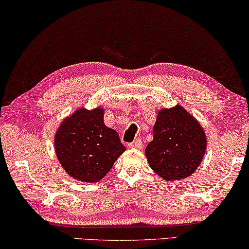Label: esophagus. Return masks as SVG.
I'll list each match as a JSON object with an SVG mask.
<instances>
[{"label": "esophagus", "instance_id": "esophagus-1", "mask_svg": "<svg viewBox=\"0 0 249 249\" xmlns=\"http://www.w3.org/2000/svg\"><path fill=\"white\" fill-rule=\"evenodd\" d=\"M128 146L130 149H133V150H141L142 149V141L140 139H137V140H134L131 143H128Z\"/></svg>", "mask_w": 249, "mask_h": 249}]
</instances>
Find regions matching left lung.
I'll return each instance as SVG.
<instances>
[{
    "label": "left lung",
    "instance_id": "1",
    "mask_svg": "<svg viewBox=\"0 0 249 249\" xmlns=\"http://www.w3.org/2000/svg\"><path fill=\"white\" fill-rule=\"evenodd\" d=\"M207 151V136L200 122L176 105L160 109L153 127V141L145 156L151 168L166 181L193 175Z\"/></svg>",
    "mask_w": 249,
    "mask_h": 249
}]
</instances>
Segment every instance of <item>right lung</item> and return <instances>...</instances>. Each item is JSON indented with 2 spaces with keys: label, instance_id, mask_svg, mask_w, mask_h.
Listing matches in <instances>:
<instances>
[{
  "label": "right lung",
  "instance_id": "add662e5",
  "mask_svg": "<svg viewBox=\"0 0 249 249\" xmlns=\"http://www.w3.org/2000/svg\"><path fill=\"white\" fill-rule=\"evenodd\" d=\"M104 108H78L63 119L54 134V150L69 176L97 182L125 151L115 130L104 124Z\"/></svg>",
  "mask_w": 249,
  "mask_h": 249
}]
</instances>
